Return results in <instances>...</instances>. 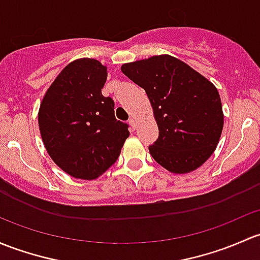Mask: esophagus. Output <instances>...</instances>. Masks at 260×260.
<instances>
[{
  "label": "esophagus",
  "instance_id": "1",
  "mask_svg": "<svg viewBox=\"0 0 260 260\" xmlns=\"http://www.w3.org/2000/svg\"><path fill=\"white\" fill-rule=\"evenodd\" d=\"M129 124L131 127H132V129H136V128H137V122H136L135 118L129 119Z\"/></svg>",
  "mask_w": 260,
  "mask_h": 260
}]
</instances>
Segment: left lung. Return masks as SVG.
<instances>
[{
  "mask_svg": "<svg viewBox=\"0 0 260 260\" xmlns=\"http://www.w3.org/2000/svg\"><path fill=\"white\" fill-rule=\"evenodd\" d=\"M122 72L146 91L159 137L149 146L167 171H196L213 154L222 135V101L212 82L169 54L124 63Z\"/></svg>",
  "mask_w": 260,
  "mask_h": 260,
  "instance_id": "left-lung-1",
  "label": "left lung"
}]
</instances>
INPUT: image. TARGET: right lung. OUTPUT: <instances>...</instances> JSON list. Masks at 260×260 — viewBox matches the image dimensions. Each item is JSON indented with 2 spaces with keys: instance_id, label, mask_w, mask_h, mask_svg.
<instances>
[{
  "instance_id": "add662e5",
  "label": "right lung",
  "mask_w": 260,
  "mask_h": 260,
  "mask_svg": "<svg viewBox=\"0 0 260 260\" xmlns=\"http://www.w3.org/2000/svg\"><path fill=\"white\" fill-rule=\"evenodd\" d=\"M107 67L80 58L61 71L40 111L41 137L54 163L80 179H95L113 165L129 136L114 117V102L102 94Z\"/></svg>"
}]
</instances>
